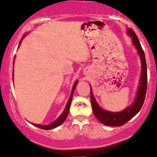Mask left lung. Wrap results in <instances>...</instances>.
<instances>
[{
  "label": "left lung",
  "instance_id": "obj_1",
  "mask_svg": "<svg viewBox=\"0 0 157 157\" xmlns=\"http://www.w3.org/2000/svg\"><path fill=\"white\" fill-rule=\"evenodd\" d=\"M127 33L132 38V41L137 49V52L141 60V75L140 78V83L135 100L129 107L121 112H110L101 108L98 105L94 97L93 90L90 87V103L94 116L101 124L106 126H121L132 118L137 114L142 107L145 98L147 90V67L144 52L140 43L138 38L132 28H128Z\"/></svg>",
  "mask_w": 157,
  "mask_h": 157
}]
</instances>
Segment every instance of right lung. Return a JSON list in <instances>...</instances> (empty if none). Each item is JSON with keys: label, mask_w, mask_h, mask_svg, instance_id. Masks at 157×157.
Listing matches in <instances>:
<instances>
[{"label": "right lung", "mask_w": 157, "mask_h": 157, "mask_svg": "<svg viewBox=\"0 0 157 157\" xmlns=\"http://www.w3.org/2000/svg\"><path fill=\"white\" fill-rule=\"evenodd\" d=\"M25 36H26V34H25L23 36H22V39H21V40H20V42L19 43L18 48H19V47L20 46V44H21V42H22V39H24ZM13 75H14V69H13ZM77 83H78V80H77L76 82H75V84H74L72 90H71V95H70V97H69V100H68V102L67 104V106H66L65 109H64L63 112L61 114H60V116L58 117V118L56 121H55L52 122V124H48V125H41V124H33V123H31V124H33V125H34L35 126H36V127H39V128H40V129H46V130L55 129V128H56V127H57V126H60V124H63V123L65 121V120H66V118H67L68 114H69V108H70V105H71V100H72V95H73L74 91H75V88H76V86H77Z\"/></svg>", "instance_id": "obj_1"}]
</instances>
